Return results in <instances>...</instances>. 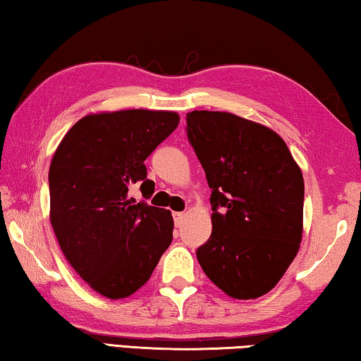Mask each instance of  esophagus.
Returning <instances> with one entry per match:
<instances>
[{
    "label": "esophagus",
    "instance_id": "obj_1",
    "mask_svg": "<svg viewBox=\"0 0 361 361\" xmlns=\"http://www.w3.org/2000/svg\"><path fill=\"white\" fill-rule=\"evenodd\" d=\"M173 221L176 227H181L183 221H185V213H173Z\"/></svg>",
    "mask_w": 361,
    "mask_h": 361
}]
</instances>
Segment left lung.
Segmentation results:
<instances>
[{
    "label": "left lung",
    "mask_w": 361,
    "mask_h": 361,
    "mask_svg": "<svg viewBox=\"0 0 361 361\" xmlns=\"http://www.w3.org/2000/svg\"><path fill=\"white\" fill-rule=\"evenodd\" d=\"M188 140L212 189L213 232L197 249L207 276L238 300L270 292L297 255L305 181L286 142L227 112L186 115Z\"/></svg>",
    "instance_id": "1"
}]
</instances>
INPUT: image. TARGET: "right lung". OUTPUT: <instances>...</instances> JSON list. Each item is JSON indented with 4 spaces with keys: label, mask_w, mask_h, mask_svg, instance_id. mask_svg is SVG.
<instances>
[{
    "label": "right lung",
    "mask_w": 361,
    "mask_h": 361,
    "mask_svg": "<svg viewBox=\"0 0 361 361\" xmlns=\"http://www.w3.org/2000/svg\"><path fill=\"white\" fill-rule=\"evenodd\" d=\"M178 123V114L164 110L87 115L51 159L50 222L58 243L80 278L110 300L139 290L172 243V213L137 203L128 191L140 183L147 199L154 192L145 159Z\"/></svg>",
    "instance_id": "obj_1"
}]
</instances>
